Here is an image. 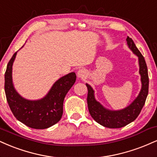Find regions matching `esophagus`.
<instances>
[{
  "mask_svg": "<svg viewBox=\"0 0 157 157\" xmlns=\"http://www.w3.org/2000/svg\"><path fill=\"white\" fill-rule=\"evenodd\" d=\"M87 75V73H86L85 69H80L77 73V76L80 78H84Z\"/></svg>",
  "mask_w": 157,
  "mask_h": 157,
  "instance_id": "esophagus-1",
  "label": "esophagus"
}]
</instances>
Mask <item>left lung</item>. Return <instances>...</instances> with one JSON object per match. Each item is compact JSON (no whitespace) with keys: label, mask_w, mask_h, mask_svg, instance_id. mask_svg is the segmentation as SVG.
I'll return each mask as SVG.
<instances>
[{"label":"left lung","mask_w":157,"mask_h":157,"mask_svg":"<svg viewBox=\"0 0 157 157\" xmlns=\"http://www.w3.org/2000/svg\"><path fill=\"white\" fill-rule=\"evenodd\" d=\"M126 41L128 48L138 56L139 61V73L141 75L142 88L137 98L129 106L123 109L117 111L107 109L95 100L93 89L89 84H86L88 90L87 106L90 115L98 123L106 128H122L133 122L140 113L148 94V68L144 57L136 47L132 38L127 36Z\"/></svg>","instance_id":"1"}]
</instances>
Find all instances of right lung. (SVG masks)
Returning a JSON list of instances; mask_svg holds the SVG:
<instances>
[{"label": "right lung", "instance_id": "1", "mask_svg": "<svg viewBox=\"0 0 157 157\" xmlns=\"http://www.w3.org/2000/svg\"><path fill=\"white\" fill-rule=\"evenodd\" d=\"M16 54L17 52L9 60L5 73V93L11 111L18 121L30 128H49L60 121L64 97L75 82L76 75L73 72L62 76L42 99L27 100L20 96L13 85L12 65Z\"/></svg>", "mask_w": 157, "mask_h": 157}]
</instances>
